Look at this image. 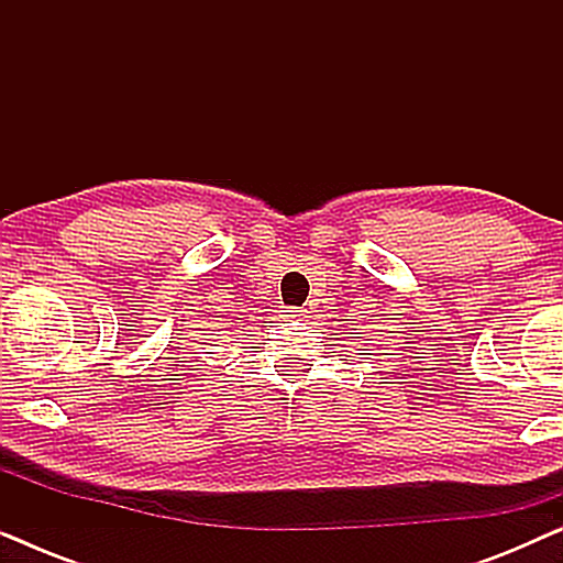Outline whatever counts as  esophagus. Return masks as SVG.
<instances>
[{
    "mask_svg": "<svg viewBox=\"0 0 563 563\" xmlns=\"http://www.w3.org/2000/svg\"><path fill=\"white\" fill-rule=\"evenodd\" d=\"M284 318H287V320H302L305 310H299V307H287V310H284Z\"/></svg>",
    "mask_w": 563,
    "mask_h": 563,
    "instance_id": "34e87169",
    "label": "esophagus"
}]
</instances>
